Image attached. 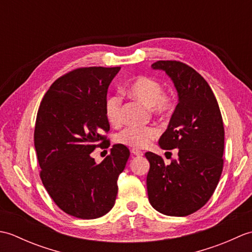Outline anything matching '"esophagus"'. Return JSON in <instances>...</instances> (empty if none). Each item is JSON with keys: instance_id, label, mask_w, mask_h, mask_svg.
Wrapping results in <instances>:
<instances>
[{"instance_id": "obj_1", "label": "esophagus", "mask_w": 252, "mask_h": 252, "mask_svg": "<svg viewBox=\"0 0 252 252\" xmlns=\"http://www.w3.org/2000/svg\"><path fill=\"white\" fill-rule=\"evenodd\" d=\"M131 152H132L133 155H135V156H137V157H142L144 155V153L142 151H140V149H137V148H133Z\"/></svg>"}]
</instances>
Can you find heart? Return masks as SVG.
Wrapping results in <instances>:
<instances>
[{
    "instance_id": "b5f03b06",
    "label": "heart",
    "mask_w": 252,
    "mask_h": 252,
    "mask_svg": "<svg viewBox=\"0 0 252 252\" xmlns=\"http://www.w3.org/2000/svg\"><path fill=\"white\" fill-rule=\"evenodd\" d=\"M126 93L132 98L151 107L157 115H165L172 108V100L162 93L161 84L148 77H138L127 85ZM121 100L117 95L109 96L105 103V116L111 125L121 120ZM158 136L154 126H127L117 135V142L133 148H145Z\"/></svg>"
}]
</instances>
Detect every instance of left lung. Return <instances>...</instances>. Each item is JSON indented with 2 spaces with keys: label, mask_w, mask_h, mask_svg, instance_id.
Returning <instances> with one entry per match:
<instances>
[{
  "label": "left lung",
  "mask_w": 252,
  "mask_h": 252,
  "mask_svg": "<svg viewBox=\"0 0 252 252\" xmlns=\"http://www.w3.org/2000/svg\"><path fill=\"white\" fill-rule=\"evenodd\" d=\"M173 82L179 104L167 130L159 138L162 149L178 148V159L165 164L147 152L151 164L146 184L148 200L162 215L185 217L210 199L223 169L224 126L216 96L207 81L191 67L175 61L152 65Z\"/></svg>",
  "instance_id": "left-lung-1"
}]
</instances>
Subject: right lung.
Listing matches in <instances>:
<instances>
[{
	"mask_svg": "<svg viewBox=\"0 0 252 252\" xmlns=\"http://www.w3.org/2000/svg\"><path fill=\"white\" fill-rule=\"evenodd\" d=\"M120 67L81 68L52 84L40 104L34 147L41 180L63 211L79 219H97L114 207L118 176L130 152L115 144L96 164L91 153L109 131L105 116L107 91ZM109 147V146H107Z\"/></svg>",
	"mask_w": 252,
	"mask_h": 252,
	"instance_id": "add662e5",
	"label": "right lung"
}]
</instances>
